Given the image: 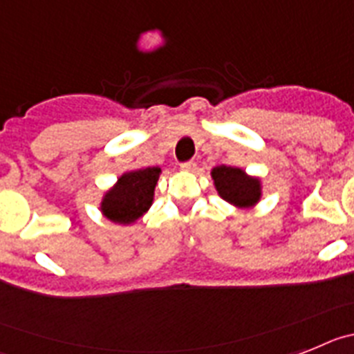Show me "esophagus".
Instances as JSON below:
<instances>
[{
	"instance_id": "obj_1",
	"label": "esophagus",
	"mask_w": 354,
	"mask_h": 354,
	"mask_svg": "<svg viewBox=\"0 0 354 354\" xmlns=\"http://www.w3.org/2000/svg\"><path fill=\"white\" fill-rule=\"evenodd\" d=\"M196 162L194 160H189V162H185V164H181V171H187V173H192V171H196Z\"/></svg>"
}]
</instances>
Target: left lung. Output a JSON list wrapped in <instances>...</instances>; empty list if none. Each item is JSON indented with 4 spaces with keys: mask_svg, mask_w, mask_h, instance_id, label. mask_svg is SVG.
<instances>
[{
    "mask_svg": "<svg viewBox=\"0 0 354 354\" xmlns=\"http://www.w3.org/2000/svg\"><path fill=\"white\" fill-rule=\"evenodd\" d=\"M210 176L219 198L232 207L250 210L262 199V180L248 174L242 167L215 165L210 171Z\"/></svg>",
    "mask_w": 354,
    "mask_h": 354,
    "instance_id": "left-lung-1",
    "label": "left lung"
}]
</instances>
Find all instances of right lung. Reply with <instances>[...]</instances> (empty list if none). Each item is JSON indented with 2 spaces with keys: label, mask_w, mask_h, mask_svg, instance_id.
Wrapping results in <instances>:
<instances>
[{
  "label": "right lung",
  "mask_w": 354,
  "mask_h": 354,
  "mask_svg": "<svg viewBox=\"0 0 354 354\" xmlns=\"http://www.w3.org/2000/svg\"><path fill=\"white\" fill-rule=\"evenodd\" d=\"M160 174V167L131 169L122 173L118 181L103 192L100 201L101 215L119 226L137 223L155 201V187Z\"/></svg>",
  "instance_id": "add662e5"
}]
</instances>
